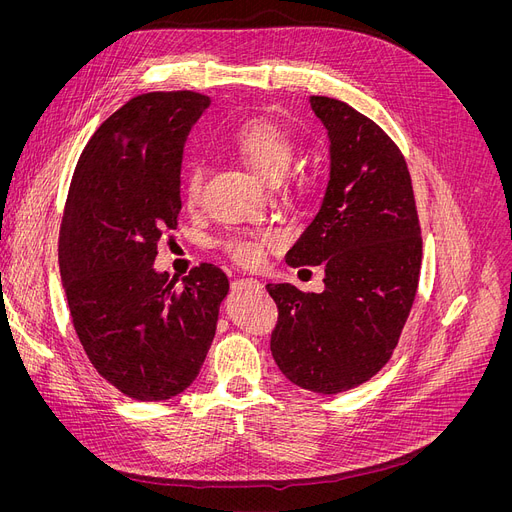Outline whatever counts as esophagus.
<instances>
[{
    "label": "esophagus",
    "instance_id": "esophagus-1",
    "mask_svg": "<svg viewBox=\"0 0 512 512\" xmlns=\"http://www.w3.org/2000/svg\"><path fill=\"white\" fill-rule=\"evenodd\" d=\"M234 288H238V290H242V288L261 290L263 286H261V282H259V280H255V278H245V280H236V282H234Z\"/></svg>",
    "mask_w": 512,
    "mask_h": 512
}]
</instances>
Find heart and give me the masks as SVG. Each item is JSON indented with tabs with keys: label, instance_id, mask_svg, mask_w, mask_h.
<instances>
[{
	"label": "heart",
	"instance_id": "1",
	"mask_svg": "<svg viewBox=\"0 0 512 512\" xmlns=\"http://www.w3.org/2000/svg\"><path fill=\"white\" fill-rule=\"evenodd\" d=\"M228 147L267 184H278L288 174L294 157V143L288 132L265 120L240 126L232 134ZM182 193L186 205L195 207L201 201L203 168L199 164L186 170ZM280 240L282 234L276 228H261L230 234L222 247L236 263L253 267L263 261L267 249L280 245Z\"/></svg>",
	"mask_w": 512,
	"mask_h": 512
}]
</instances>
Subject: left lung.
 <instances>
[{
  "instance_id": "left-lung-1",
  "label": "left lung",
  "mask_w": 512,
  "mask_h": 512,
  "mask_svg": "<svg viewBox=\"0 0 512 512\" xmlns=\"http://www.w3.org/2000/svg\"><path fill=\"white\" fill-rule=\"evenodd\" d=\"M328 130L330 180L286 263L324 265L321 292L267 284L278 305L272 355L305 390L338 394L378 373L407 324L421 270V228L407 161L344 101L313 95Z\"/></svg>"
}]
</instances>
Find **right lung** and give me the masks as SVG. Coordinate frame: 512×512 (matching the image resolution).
<instances>
[{
    "label": "right lung",
    "mask_w": 512,
    "mask_h": 512,
    "mask_svg": "<svg viewBox=\"0 0 512 512\" xmlns=\"http://www.w3.org/2000/svg\"><path fill=\"white\" fill-rule=\"evenodd\" d=\"M209 97H132L80 155L60 228V274L93 367L134 400H168L195 382L228 294L226 274L201 263L178 280L153 270L176 230L188 132Z\"/></svg>",
    "instance_id": "obj_1"
}]
</instances>
